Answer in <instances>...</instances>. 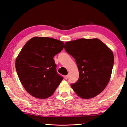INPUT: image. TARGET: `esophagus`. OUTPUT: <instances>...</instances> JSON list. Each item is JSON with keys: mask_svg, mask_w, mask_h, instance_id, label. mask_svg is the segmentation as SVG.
<instances>
[{"mask_svg": "<svg viewBox=\"0 0 127 127\" xmlns=\"http://www.w3.org/2000/svg\"><path fill=\"white\" fill-rule=\"evenodd\" d=\"M68 77H69L68 75H66V76H64V78H65V79H68Z\"/></svg>", "mask_w": 127, "mask_h": 127, "instance_id": "1", "label": "esophagus"}]
</instances>
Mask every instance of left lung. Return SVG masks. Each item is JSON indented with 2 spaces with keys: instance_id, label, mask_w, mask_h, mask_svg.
I'll return each mask as SVG.
<instances>
[{
  "instance_id": "left-lung-1",
  "label": "left lung",
  "mask_w": 127,
  "mask_h": 127,
  "mask_svg": "<svg viewBox=\"0 0 127 127\" xmlns=\"http://www.w3.org/2000/svg\"><path fill=\"white\" fill-rule=\"evenodd\" d=\"M64 49L74 58L79 78L70 85L77 95L91 98L100 94L110 80L114 65L113 53L97 38L66 42Z\"/></svg>"
}]
</instances>
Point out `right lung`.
Masks as SVG:
<instances>
[{
	"mask_svg": "<svg viewBox=\"0 0 127 127\" xmlns=\"http://www.w3.org/2000/svg\"><path fill=\"white\" fill-rule=\"evenodd\" d=\"M63 48L61 41L43 37L32 38L23 47L16 59V71L23 86L33 97H50L63 80L53 58Z\"/></svg>",
	"mask_w": 127,
	"mask_h": 127,
	"instance_id": "obj_1",
	"label": "right lung"
}]
</instances>
